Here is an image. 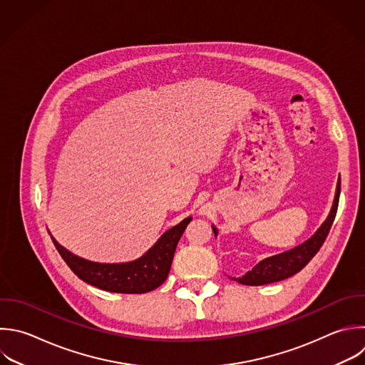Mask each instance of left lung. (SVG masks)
Masks as SVG:
<instances>
[{"mask_svg":"<svg viewBox=\"0 0 365 365\" xmlns=\"http://www.w3.org/2000/svg\"><path fill=\"white\" fill-rule=\"evenodd\" d=\"M339 192H341V178H338V182H336V190H335V197H334L331 211L327 220L321 224V227L315 231V234L311 238H308L302 244L285 252L264 258L251 271L245 272L242 277H238V278L234 277L232 279L242 285H264V284H271V282L285 279L297 274L298 271H301L311 261V258L319 251L321 245L324 244L329 232V228L336 214ZM212 231H214V235L217 237L218 230L214 225H212Z\"/></svg>","mask_w":365,"mask_h":365,"instance_id":"left-lung-1","label":"left lung"}]
</instances>
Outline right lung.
<instances>
[{"mask_svg": "<svg viewBox=\"0 0 365 365\" xmlns=\"http://www.w3.org/2000/svg\"><path fill=\"white\" fill-rule=\"evenodd\" d=\"M191 220L192 217H187L167 230L143 257L128 262H94L73 254L60 245L53 235L51 238L67 265L87 284L110 292L144 294L155 289L167 279L177 244Z\"/></svg>", "mask_w": 365, "mask_h": 365, "instance_id": "right-lung-1", "label": "right lung"}]
</instances>
